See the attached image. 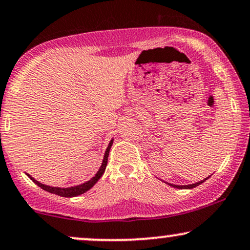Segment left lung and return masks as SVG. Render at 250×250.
<instances>
[{
  "label": "left lung",
  "instance_id": "obj_1",
  "mask_svg": "<svg viewBox=\"0 0 250 250\" xmlns=\"http://www.w3.org/2000/svg\"><path fill=\"white\" fill-rule=\"evenodd\" d=\"M207 178H208V177H207ZM207 178H205L204 180H200V182L195 183V184H190V185H173V184H169V185L172 186V188H195V186L200 185L201 183L205 182V180H206Z\"/></svg>",
  "mask_w": 250,
  "mask_h": 250
}]
</instances>
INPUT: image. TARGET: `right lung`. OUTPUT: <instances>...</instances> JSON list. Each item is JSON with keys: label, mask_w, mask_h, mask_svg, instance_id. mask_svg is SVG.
Returning <instances> with one entry per match:
<instances>
[{"label": "right lung", "mask_w": 250, "mask_h": 250, "mask_svg": "<svg viewBox=\"0 0 250 250\" xmlns=\"http://www.w3.org/2000/svg\"><path fill=\"white\" fill-rule=\"evenodd\" d=\"M113 141L112 140L108 144L106 151H104V159H102V164L100 167V169H99L98 172L95 173V176L93 177L92 179H89L88 182H85L83 183V184L80 185H77V186H71V188H56V186H49V185H45V184H42V183H39L36 180L35 178H32L30 174H28V177L30 179L32 180V182L35 183L36 185H38L39 188H43V190L50 192V193H53V194H58L60 197H66V198H72V197H77V195H80L83 193H85L88 190H91L96 184V182H98L99 179L101 178V176L104 174V170H106V167H107V162H108V155H109V150L112 148L113 146Z\"/></svg>", "instance_id": "add662e5"}]
</instances>
